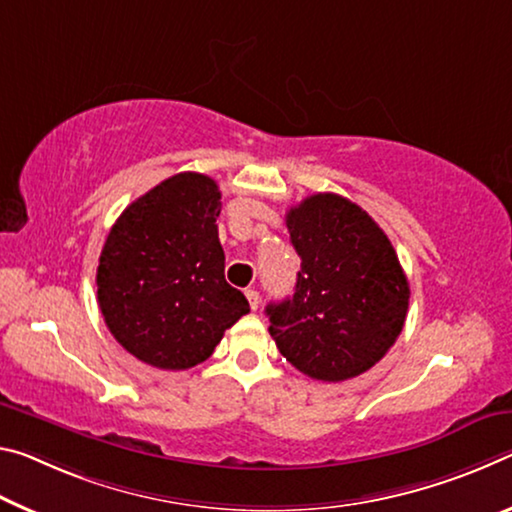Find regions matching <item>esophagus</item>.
<instances>
[{"label": "esophagus", "mask_w": 512, "mask_h": 512, "mask_svg": "<svg viewBox=\"0 0 512 512\" xmlns=\"http://www.w3.org/2000/svg\"><path fill=\"white\" fill-rule=\"evenodd\" d=\"M246 298L250 303V310H257V307H259V291L257 289H246Z\"/></svg>", "instance_id": "esophagus-1"}]
</instances>
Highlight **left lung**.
<instances>
[{
  "label": "left lung",
  "instance_id": "left-lung-1",
  "mask_svg": "<svg viewBox=\"0 0 512 512\" xmlns=\"http://www.w3.org/2000/svg\"><path fill=\"white\" fill-rule=\"evenodd\" d=\"M287 230L300 271L294 296L266 307L275 346L314 380L360 376L385 358L408 314L410 285L392 241L337 193L291 207Z\"/></svg>",
  "mask_w": 512,
  "mask_h": 512
}]
</instances>
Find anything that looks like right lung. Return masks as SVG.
Here are the masks:
<instances>
[{"instance_id": "right-lung-1", "label": "right lung", "mask_w": 512, "mask_h": 512, "mask_svg": "<svg viewBox=\"0 0 512 512\" xmlns=\"http://www.w3.org/2000/svg\"><path fill=\"white\" fill-rule=\"evenodd\" d=\"M212 177L177 173L134 200L104 241L97 303L116 342L150 367L205 362L243 314L246 296L225 282Z\"/></svg>"}]
</instances>
